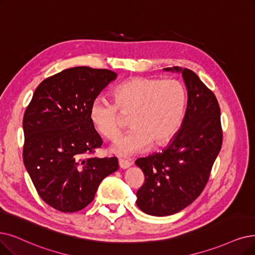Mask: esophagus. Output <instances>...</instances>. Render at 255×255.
Returning <instances> with one entry per match:
<instances>
[{"label":"esophagus","mask_w":255,"mask_h":255,"mask_svg":"<svg viewBox=\"0 0 255 255\" xmlns=\"http://www.w3.org/2000/svg\"><path fill=\"white\" fill-rule=\"evenodd\" d=\"M118 163H119L120 168H122V169H127V168H128L131 165V163L129 161L125 160V159H119Z\"/></svg>","instance_id":"34e87169"}]
</instances>
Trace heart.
<instances>
[{"label":"heart","mask_w":255,"mask_h":255,"mask_svg":"<svg viewBox=\"0 0 255 255\" xmlns=\"http://www.w3.org/2000/svg\"><path fill=\"white\" fill-rule=\"evenodd\" d=\"M115 101L97 96L90 106V119L99 133L114 139L120 131L122 113L130 115L128 133L110 149L119 156L161 146L176 136L185 114L186 94L177 80L131 77L114 89Z\"/></svg>","instance_id":"b5f03b06"}]
</instances>
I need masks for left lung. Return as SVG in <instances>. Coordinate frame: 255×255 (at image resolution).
Masks as SVG:
<instances>
[{
    "label": "left lung",
    "mask_w": 255,
    "mask_h": 255,
    "mask_svg": "<svg viewBox=\"0 0 255 255\" xmlns=\"http://www.w3.org/2000/svg\"><path fill=\"white\" fill-rule=\"evenodd\" d=\"M164 70L182 73L187 107L181 128L168 145L135 162L145 178L136 193V204L156 217L175 215L201 195L223 142L221 110L212 91L189 69Z\"/></svg>",
    "instance_id": "1"
}]
</instances>
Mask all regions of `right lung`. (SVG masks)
Here are the masks:
<instances>
[{
  "label": "right lung",
  "mask_w": 255,
  "mask_h": 255,
  "mask_svg": "<svg viewBox=\"0 0 255 255\" xmlns=\"http://www.w3.org/2000/svg\"><path fill=\"white\" fill-rule=\"evenodd\" d=\"M116 77L107 69H66L43 80L26 109L24 164L39 197L56 210L84 209L118 169L116 157L85 158L103 144L91 103Z\"/></svg>",
  "instance_id": "right-lung-1"
}]
</instances>
